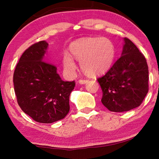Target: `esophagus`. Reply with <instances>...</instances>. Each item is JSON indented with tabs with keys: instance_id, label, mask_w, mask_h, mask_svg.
<instances>
[{
	"instance_id": "1",
	"label": "esophagus",
	"mask_w": 159,
	"mask_h": 159,
	"mask_svg": "<svg viewBox=\"0 0 159 159\" xmlns=\"http://www.w3.org/2000/svg\"><path fill=\"white\" fill-rule=\"evenodd\" d=\"M79 82L80 84H85V83H87L88 82V80H79Z\"/></svg>"
}]
</instances>
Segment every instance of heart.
<instances>
[{
	"label": "heart",
	"mask_w": 159,
	"mask_h": 159,
	"mask_svg": "<svg viewBox=\"0 0 159 159\" xmlns=\"http://www.w3.org/2000/svg\"><path fill=\"white\" fill-rule=\"evenodd\" d=\"M71 53L80 61L82 71L88 76L104 74L111 66L115 60L116 50L114 43L108 38H85L72 43ZM69 52L63 54L62 65L67 75H73L76 64Z\"/></svg>",
	"instance_id": "1"
}]
</instances>
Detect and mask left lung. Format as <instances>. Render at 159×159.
<instances>
[{"label": "left lung", "instance_id": "1", "mask_svg": "<svg viewBox=\"0 0 159 159\" xmlns=\"http://www.w3.org/2000/svg\"><path fill=\"white\" fill-rule=\"evenodd\" d=\"M120 57L98 79L102 103L109 111H128L140 105L149 90V70L144 56L130 40L123 39Z\"/></svg>", "mask_w": 159, "mask_h": 159}]
</instances>
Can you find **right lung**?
Instances as JSON below:
<instances>
[{
    "label": "right lung",
    "instance_id": "add662e5",
    "mask_svg": "<svg viewBox=\"0 0 159 159\" xmlns=\"http://www.w3.org/2000/svg\"><path fill=\"white\" fill-rule=\"evenodd\" d=\"M48 43L32 45L19 60L13 76L15 93L21 110L34 120L52 123L69 111V95L74 81H64L57 68L45 59Z\"/></svg>",
    "mask_w": 159,
    "mask_h": 159
}]
</instances>
